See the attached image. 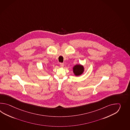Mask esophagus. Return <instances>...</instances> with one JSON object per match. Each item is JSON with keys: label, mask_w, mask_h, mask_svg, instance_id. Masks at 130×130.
<instances>
[{"label": "esophagus", "mask_w": 130, "mask_h": 130, "mask_svg": "<svg viewBox=\"0 0 130 130\" xmlns=\"http://www.w3.org/2000/svg\"><path fill=\"white\" fill-rule=\"evenodd\" d=\"M59 64H60V66L61 67H64V64L63 63H60Z\"/></svg>", "instance_id": "esophagus-1"}]
</instances>
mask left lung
<instances>
[{
	"instance_id": "1",
	"label": "left lung",
	"mask_w": 130,
	"mask_h": 130,
	"mask_svg": "<svg viewBox=\"0 0 130 130\" xmlns=\"http://www.w3.org/2000/svg\"><path fill=\"white\" fill-rule=\"evenodd\" d=\"M84 72L83 66L81 65H76L73 67V72L76 76L81 74Z\"/></svg>"
}]
</instances>
